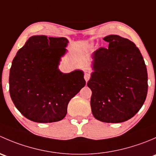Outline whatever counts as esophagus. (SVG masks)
Wrapping results in <instances>:
<instances>
[{
  "label": "esophagus",
  "instance_id": "34e87169",
  "mask_svg": "<svg viewBox=\"0 0 156 156\" xmlns=\"http://www.w3.org/2000/svg\"><path fill=\"white\" fill-rule=\"evenodd\" d=\"M90 74L88 73V72H85V74H84V80H85L86 81H87L88 80L90 79Z\"/></svg>",
  "mask_w": 156,
  "mask_h": 156
}]
</instances>
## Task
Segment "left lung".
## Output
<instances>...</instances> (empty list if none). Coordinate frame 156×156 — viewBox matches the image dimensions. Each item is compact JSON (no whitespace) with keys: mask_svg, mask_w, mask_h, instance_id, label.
<instances>
[{"mask_svg":"<svg viewBox=\"0 0 156 156\" xmlns=\"http://www.w3.org/2000/svg\"><path fill=\"white\" fill-rule=\"evenodd\" d=\"M108 48L92 55L93 70L87 86L96 119L120 123L135 115L145 102L148 75L140 50L127 38L111 34L103 38Z\"/></svg>","mask_w":156,"mask_h":156,"instance_id":"left-lung-1","label":"left lung"}]
</instances>
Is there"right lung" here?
Masks as SVG:
<instances>
[{"instance_id": "add662e5", "label": "right lung", "mask_w": 156, "mask_h": 156, "mask_svg": "<svg viewBox=\"0 0 156 156\" xmlns=\"http://www.w3.org/2000/svg\"><path fill=\"white\" fill-rule=\"evenodd\" d=\"M68 43L66 37L31 36L14 57L10 94L26 119L38 123L62 120L71 99L86 84L81 70L62 73L58 69Z\"/></svg>"}]
</instances>
